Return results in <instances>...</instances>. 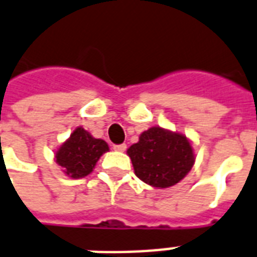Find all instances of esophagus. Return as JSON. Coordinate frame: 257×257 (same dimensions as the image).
I'll use <instances>...</instances> for the list:
<instances>
[{
    "mask_svg": "<svg viewBox=\"0 0 257 257\" xmlns=\"http://www.w3.org/2000/svg\"><path fill=\"white\" fill-rule=\"evenodd\" d=\"M113 150L118 151V152H124L126 150V144H114L113 146Z\"/></svg>",
    "mask_w": 257,
    "mask_h": 257,
    "instance_id": "obj_1",
    "label": "esophagus"
}]
</instances>
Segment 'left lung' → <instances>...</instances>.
<instances>
[{
	"mask_svg": "<svg viewBox=\"0 0 257 257\" xmlns=\"http://www.w3.org/2000/svg\"><path fill=\"white\" fill-rule=\"evenodd\" d=\"M128 155L137 178L159 189L181 182L195 160L186 136L159 126L143 132L139 143L129 147Z\"/></svg>",
	"mask_w": 257,
	"mask_h": 257,
	"instance_id": "obj_1",
	"label": "left lung"
}]
</instances>
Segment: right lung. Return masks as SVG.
I'll return each instance as SVG.
<instances>
[{"instance_id": "right-lung-1", "label": "right lung", "mask_w": 257, "mask_h": 257, "mask_svg": "<svg viewBox=\"0 0 257 257\" xmlns=\"http://www.w3.org/2000/svg\"><path fill=\"white\" fill-rule=\"evenodd\" d=\"M106 151L109 147L103 140L94 139L83 128H76L67 142L56 151L55 158L66 175L78 179L89 175Z\"/></svg>"}]
</instances>
